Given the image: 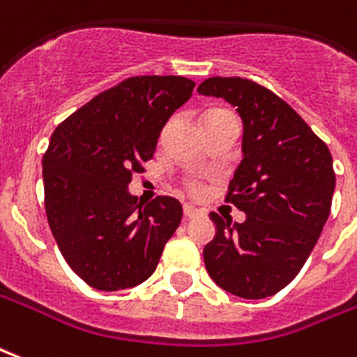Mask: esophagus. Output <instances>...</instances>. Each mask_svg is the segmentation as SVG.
I'll return each mask as SVG.
<instances>
[{
	"label": "esophagus",
	"mask_w": 357,
	"mask_h": 357,
	"mask_svg": "<svg viewBox=\"0 0 357 357\" xmlns=\"http://www.w3.org/2000/svg\"><path fill=\"white\" fill-rule=\"evenodd\" d=\"M200 213H202V212H200L199 208H195V206H189V204L183 206V215H185V219L199 218Z\"/></svg>",
	"instance_id": "1"
}]
</instances>
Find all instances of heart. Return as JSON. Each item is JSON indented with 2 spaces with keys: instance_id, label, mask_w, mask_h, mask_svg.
Instances as JSON below:
<instances>
[{
  "instance_id": "1",
  "label": "heart",
  "mask_w": 357,
  "mask_h": 357,
  "mask_svg": "<svg viewBox=\"0 0 357 357\" xmlns=\"http://www.w3.org/2000/svg\"><path fill=\"white\" fill-rule=\"evenodd\" d=\"M213 112H219V109H213ZM210 113H212V112H210ZM189 189H191V192H199L200 185H199V183H191V185H189Z\"/></svg>"
}]
</instances>
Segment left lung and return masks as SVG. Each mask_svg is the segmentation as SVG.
Returning a JSON list of instances; mask_svg holds the SVG:
<instances>
[{
    "label": "left lung",
    "instance_id": "8db88e82",
    "mask_svg": "<svg viewBox=\"0 0 357 357\" xmlns=\"http://www.w3.org/2000/svg\"><path fill=\"white\" fill-rule=\"evenodd\" d=\"M200 94L225 98L244 123V158L225 202L245 213L232 223L215 212L206 271L225 291L265 299L291 282L318 242L335 191L333 158L291 105L242 77H210Z\"/></svg>",
    "mask_w": 357,
    "mask_h": 357
}]
</instances>
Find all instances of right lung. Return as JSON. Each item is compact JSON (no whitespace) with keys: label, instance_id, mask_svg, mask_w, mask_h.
I'll list each match as a JSON object with an SVG mask.
<instances>
[{"label":"right lung","instance_id":"add662e5","mask_svg":"<svg viewBox=\"0 0 357 357\" xmlns=\"http://www.w3.org/2000/svg\"><path fill=\"white\" fill-rule=\"evenodd\" d=\"M192 89L195 81L179 75L128 77L52 132L43 155L45 212L68 265L94 289L145 282L179 227L178 200L142 204L128 183L151 160L166 121Z\"/></svg>","mask_w":357,"mask_h":357}]
</instances>
